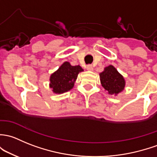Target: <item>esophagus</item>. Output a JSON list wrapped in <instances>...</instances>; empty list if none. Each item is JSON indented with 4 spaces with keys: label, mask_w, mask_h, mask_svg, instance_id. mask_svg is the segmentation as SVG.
<instances>
[{
    "label": "esophagus",
    "mask_w": 157,
    "mask_h": 157,
    "mask_svg": "<svg viewBox=\"0 0 157 157\" xmlns=\"http://www.w3.org/2000/svg\"><path fill=\"white\" fill-rule=\"evenodd\" d=\"M86 69L88 71H93V67H92V65H88L86 66Z\"/></svg>",
    "instance_id": "obj_1"
}]
</instances>
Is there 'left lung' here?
Returning <instances> with one entry per match:
<instances>
[{"instance_id":"obj_1","label":"left lung","mask_w":157,"mask_h":157,"mask_svg":"<svg viewBox=\"0 0 157 157\" xmlns=\"http://www.w3.org/2000/svg\"><path fill=\"white\" fill-rule=\"evenodd\" d=\"M99 75L101 86L110 95H117L124 90L126 81L113 65L105 67Z\"/></svg>"}]
</instances>
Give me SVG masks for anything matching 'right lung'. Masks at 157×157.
Segmentation results:
<instances>
[{
  "instance_id": "obj_1",
  "label": "right lung",
  "mask_w": 157,
  "mask_h": 157,
  "mask_svg": "<svg viewBox=\"0 0 157 157\" xmlns=\"http://www.w3.org/2000/svg\"><path fill=\"white\" fill-rule=\"evenodd\" d=\"M83 69L80 65L72 66L69 62H64L56 71L51 74L49 87L54 93L62 94L69 91L74 87L77 75Z\"/></svg>"
}]
</instances>
